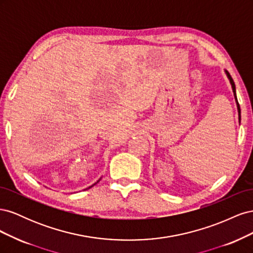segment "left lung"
I'll return each mask as SVG.
<instances>
[{"label": "left lung", "instance_id": "obj_1", "mask_svg": "<svg viewBox=\"0 0 253 253\" xmlns=\"http://www.w3.org/2000/svg\"><path fill=\"white\" fill-rule=\"evenodd\" d=\"M226 74H227V76H228V78H229V80H230V83H231V86H232V90H233V93H234V97H235V100H236V104H237V111H239V116H240V119H241V109H240V104H239V101H237V98H236V93H235V84H234V81H233V79L231 78V76H230V74H229L227 71H226Z\"/></svg>", "mask_w": 253, "mask_h": 253}]
</instances>
